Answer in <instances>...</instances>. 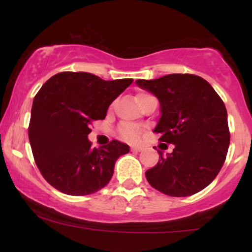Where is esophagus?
Instances as JSON below:
<instances>
[{
  "label": "esophagus",
  "instance_id": "34e87169",
  "mask_svg": "<svg viewBox=\"0 0 252 252\" xmlns=\"http://www.w3.org/2000/svg\"><path fill=\"white\" fill-rule=\"evenodd\" d=\"M131 150L132 152H141V150H142V147L141 146H131Z\"/></svg>",
  "mask_w": 252,
  "mask_h": 252
}]
</instances>
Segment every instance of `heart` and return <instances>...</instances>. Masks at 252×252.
I'll return each instance as SVG.
<instances>
[{"label": "heart", "instance_id": "1", "mask_svg": "<svg viewBox=\"0 0 252 252\" xmlns=\"http://www.w3.org/2000/svg\"><path fill=\"white\" fill-rule=\"evenodd\" d=\"M149 96L150 94H148L141 92V94H138L137 96H136V100H137V103H140L141 100L144 99L146 97H149ZM120 135L122 136L124 140H128V141H131V142H135V141H137L138 138H140L141 131L137 126H134V124L124 123L121 126V128H120Z\"/></svg>", "mask_w": 252, "mask_h": 252}]
</instances>
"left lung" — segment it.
I'll return each instance as SVG.
<instances>
[{"label":"left lung","mask_w":252,"mask_h":252,"mask_svg":"<svg viewBox=\"0 0 252 252\" xmlns=\"http://www.w3.org/2000/svg\"><path fill=\"white\" fill-rule=\"evenodd\" d=\"M160 102L161 117L154 131L174 144L146 172L150 186L170 196H189L215 180L226 158L230 131L225 104L204 78L168 74L136 80ZM167 148V144H166Z\"/></svg>","instance_id":"obj_1"}]
</instances>
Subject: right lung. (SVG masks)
Here are the masks:
<instances>
[{
    "mask_svg": "<svg viewBox=\"0 0 252 252\" xmlns=\"http://www.w3.org/2000/svg\"><path fill=\"white\" fill-rule=\"evenodd\" d=\"M131 83L62 72L41 86L33 100L28 136L37 168L54 189L88 195L109 184L115 162L129 153V146L112 140L92 148L88 135L91 123L104 120L110 104Z\"/></svg>",
    "mask_w": 252,
    "mask_h": 252,
    "instance_id": "obj_1",
    "label": "right lung"
}]
</instances>
